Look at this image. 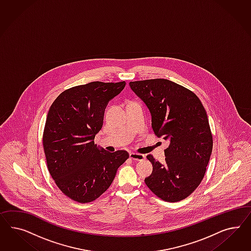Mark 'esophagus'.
<instances>
[{
	"mask_svg": "<svg viewBox=\"0 0 251 251\" xmlns=\"http://www.w3.org/2000/svg\"><path fill=\"white\" fill-rule=\"evenodd\" d=\"M129 158L135 161H143L145 160V156L142 153H136V152H129Z\"/></svg>",
	"mask_w": 251,
	"mask_h": 251,
	"instance_id": "obj_1",
	"label": "esophagus"
}]
</instances>
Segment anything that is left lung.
<instances>
[{
	"label": "left lung",
	"instance_id": "obj_1",
	"mask_svg": "<svg viewBox=\"0 0 251 251\" xmlns=\"http://www.w3.org/2000/svg\"><path fill=\"white\" fill-rule=\"evenodd\" d=\"M129 86L148 107L155 135L169 142L165 164L147 155L152 172L145 184L163 201H179L201 182L212 154L205 109L193 92L167 79L135 81Z\"/></svg>",
	"mask_w": 251,
	"mask_h": 251
}]
</instances>
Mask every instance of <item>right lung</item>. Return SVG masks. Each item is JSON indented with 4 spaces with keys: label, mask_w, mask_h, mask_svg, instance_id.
Listing matches in <instances>:
<instances>
[{
    "label": "right lung",
    "mask_w": 251,
    "mask_h": 251,
    "mask_svg": "<svg viewBox=\"0 0 251 251\" xmlns=\"http://www.w3.org/2000/svg\"><path fill=\"white\" fill-rule=\"evenodd\" d=\"M125 85L91 82L72 87L55 99L48 112L43 133L48 169L62 193L75 201L98 199L129 158L126 151L107 152L94 143L108 102Z\"/></svg>",
    "instance_id": "1"
}]
</instances>
